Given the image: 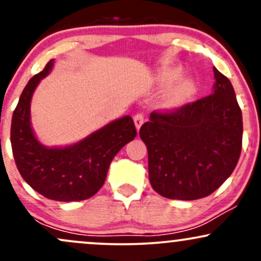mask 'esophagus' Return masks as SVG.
Instances as JSON below:
<instances>
[{
	"label": "esophagus",
	"instance_id": "34e87169",
	"mask_svg": "<svg viewBox=\"0 0 261 261\" xmlns=\"http://www.w3.org/2000/svg\"><path fill=\"white\" fill-rule=\"evenodd\" d=\"M134 122L137 130H140V127L142 126V124L145 122V116H143V114H136V115L134 116Z\"/></svg>",
	"mask_w": 261,
	"mask_h": 261
}]
</instances>
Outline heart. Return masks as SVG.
<instances>
[{"instance_id": "heart-1", "label": "heart", "mask_w": 261, "mask_h": 261, "mask_svg": "<svg viewBox=\"0 0 261 261\" xmlns=\"http://www.w3.org/2000/svg\"><path fill=\"white\" fill-rule=\"evenodd\" d=\"M181 73L182 70L180 67H169L161 71L160 74H158L157 81L161 87H169L176 79L178 80V81L176 80L177 82H175V84L174 83L175 85L164 97L163 107L166 109H179V108L185 106L196 94V81L193 77H181L180 79Z\"/></svg>"}]
</instances>
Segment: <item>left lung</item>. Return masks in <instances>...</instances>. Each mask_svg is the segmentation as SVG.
Here are the masks:
<instances>
[{
	"label": "left lung",
	"mask_w": 261,
	"mask_h": 261,
	"mask_svg": "<svg viewBox=\"0 0 261 261\" xmlns=\"http://www.w3.org/2000/svg\"><path fill=\"white\" fill-rule=\"evenodd\" d=\"M211 95L170 113L153 112L140 128L152 188L168 199L208 196L232 174L243 120L232 83L214 67Z\"/></svg>",
	"instance_id": "8db88e82"
}]
</instances>
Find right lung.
<instances>
[{
  "label": "right lung",
  "instance_id": "add662e5",
  "mask_svg": "<svg viewBox=\"0 0 261 261\" xmlns=\"http://www.w3.org/2000/svg\"><path fill=\"white\" fill-rule=\"evenodd\" d=\"M53 66L54 59L29 80L20 94L12 116V151L20 175L35 191L55 201H81L103 187L113 158L137 133L133 118L125 115L73 145L46 147L39 142L32 128L31 101Z\"/></svg>",
  "mask_w": 261,
  "mask_h": 261
}]
</instances>
